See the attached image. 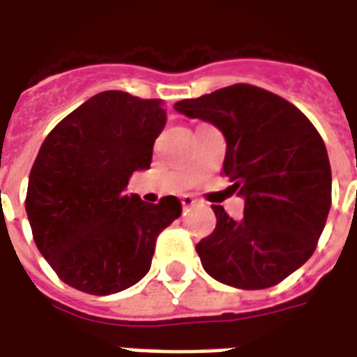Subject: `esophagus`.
<instances>
[{
	"label": "esophagus",
	"instance_id": "obj_1",
	"mask_svg": "<svg viewBox=\"0 0 357 357\" xmlns=\"http://www.w3.org/2000/svg\"><path fill=\"white\" fill-rule=\"evenodd\" d=\"M181 204H183V208H191V206L197 204V201H195L191 195H183V197H181Z\"/></svg>",
	"mask_w": 357,
	"mask_h": 357
}]
</instances>
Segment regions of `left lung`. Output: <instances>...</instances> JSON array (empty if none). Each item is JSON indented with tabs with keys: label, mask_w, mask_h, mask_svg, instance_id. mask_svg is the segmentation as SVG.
<instances>
[{
	"label": "left lung",
	"mask_w": 357,
	"mask_h": 357,
	"mask_svg": "<svg viewBox=\"0 0 357 357\" xmlns=\"http://www.w3.org/2000/svg\"><path fill=\"white\" fill-rule=\"evenodd\" d=\"M174 109L224 133V174L243 197L233 220L214 206L216 229L197 245L204 271L235 289H268L314 255L331 208V164L321 135L294 105L235 84Z\"/></svg>",
	"instance_id": "left-lung-1"
}]
</instances>
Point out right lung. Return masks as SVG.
Masks as SVG:
<instances>
[{
    "mask_svg": "<svg viewBox=\"0 0 357 357\" xmlns=\"http://www.w3.org/2000/svg\"><path fill=\"white\" fill-rule=\"evenodd\" d=\"M166 126L158 99L102 91L59 122L30 172L26 214L38 250L66 284L114 294L151 269L155 243L181 216V202L128 195L133 172L149 170Z\"/></svg>",
    "mask_w": 357,
    "mask_h": 357,
    "instance_id": "add662e5",
    "label": "right lung"
}]
</instances>
